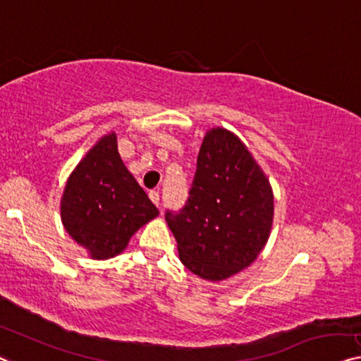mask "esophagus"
<instances>
[{"label":"esophagus","mask_w":361,"mask_h":361,"mask_svg":"<svg viewBox=\"0 0 361 361\" xmlns=\"http://www.w3.org/2000/svg\"><path fill=\"white\" fill-rule=\"evenodd\" d=\"M149 197H150V201H152L155 206H160V196H159V192L157 191H150L149 192Z\"/></svg>","instance_id":"esophagus-1"}]
</instances>
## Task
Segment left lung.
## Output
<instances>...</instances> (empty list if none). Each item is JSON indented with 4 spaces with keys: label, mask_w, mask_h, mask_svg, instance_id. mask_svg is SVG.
<instances>
[{
    "label": "left lung",
    "mask_w": 361,
    "mask_h": 361,
    "mask_svg": "<svg viewBox=\"0 0 361 361\" xmlns=\"http://www.w3.org/2000/svg\"><path fill=\"white\" fill-rule=\"evenodd\" d=\"M165 219L183 264L204 281L222 282L264 250L274 222L271 181L233 131L211 128L185 209Z\"/></svg>",
    "instance_id": "left-lung-1"
}]
</instances>
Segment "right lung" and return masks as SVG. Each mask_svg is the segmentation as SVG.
Returning a JSON list of instances; mask_svg holds the SVG:
<instances>
[{
  "label": "right lung",
  "instance_id": "1",
  "mask_svg": "<svg viewBox=\"0 0 361 361\" xmlns=\"http://www.w3.org/2000/svg\"><path fill=\"white\" fill-rule=\"evenodd\" d=\"M60 212L69 236L99 261L121 255L131 236L159 215L123 164L115 131L104 134L74 166Z\"/></svg>",
  "mask_w": 361,
  "mask_h": 361
}]
</instances>
